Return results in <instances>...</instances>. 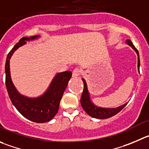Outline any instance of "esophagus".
Segmentation results:
<instances>
[{"instance_id": "esophagus-1", "label": "esophagus", "mask_w": 149, "mask_h": 149, "mask_svg": "<svg viewBox=\"0 0 149 149\" xmlns=\"http://www.w3.org/2000/svg\"><path fill=\"white\" fill-rule=\"evenodd\" d=\"M80 69H78V68L74 69L73 70V72H72V77H74V78L78 77L79 76H80Z\"/></svg>"}]
</instances>
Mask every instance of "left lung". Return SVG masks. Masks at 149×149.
<instances>
[{
	"label": "left lung",
	"instance_id": "8db88e82",
	"mask_svg": "<svg viewBox=\"0 0 149 149\" xmlns=\"http://www.w3.org/2000/svg\"><path fill=\"white\" fill-rule=\"evenodd\" d=\"M126 42L127 45H130V47L134 49L137 55V69L140 72V58H139V52L138 50L135 48V47L133 45L132 42L131 40L127 39L126 40ZM84 84V88H83V94H82L81 99H80V103H81L82 107L83 110L88 113L90 116L93 117V118H99V119H104V118H108L112 117V116H115L118 113H119L124 107L127 104V103H125L123 105L119 106L116 108H103V107H100L96 106L95 104H93L90 98V95H89L88 91L87 84L84 79H82Z\"/></svg>",
	"mask_w": 149,
	"mask_h": 149
}]
</instances>
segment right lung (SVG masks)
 Here are the masks:
<instances>
[{"mask_svg":"<svg viewBox=\"0 0 149 149\" xmlns=\"http://www.w3.org/2000/svg\"><path fill=\"white\" fill-rule=\"evenodd\" d=\"M39 37V35H36L22 38L8 52L5 65L6 86L12 104L25 118L33 122L45 123L52 120L57 113L63 92L72 77V72L66 71L56 74L44 94L36 98H30L20 94L15 87L11 79L9 67L10 58L15 51L28 41Z\"/></svg>","mask_w":149,"mask_h":149,"instance_id":"right-lung-1","label":"right lung"}]
</instances>
